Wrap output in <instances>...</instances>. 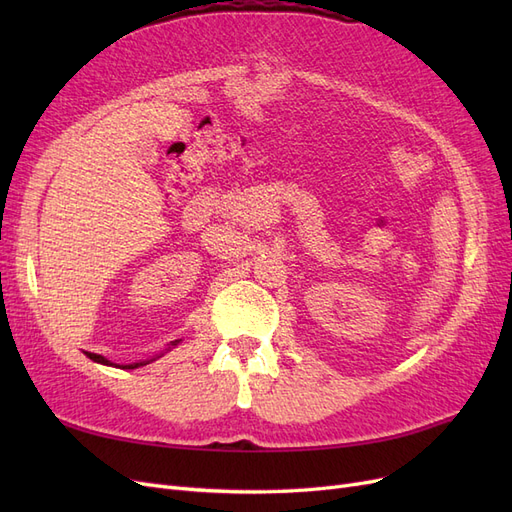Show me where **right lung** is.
<instances>
[{
  "label": "right lung",
  "mask_w": 512,
  "mask_h": 512,
  "mask_svg": "<svg viewBox=\"0 0 512 512\" xmlns=\"http://www.w3.org/2000/svg\"><path fill=\"white\" fill-rule=\"evenodd\" d=\"M179 344V339L177 342H173L170 346H177ZM164 354V352H162ZM160 354V356H162ZM87 356L94 363H100V365H113V367H119V369H136V367H143V365H149V363H153L156 359H160V356H153V359H147V361H138V363H128V365H117V363H113V361H108V359H104L102 354H94V352H87Z\"/></svg>",
  "instance_id": "1"
}]
</instances>
